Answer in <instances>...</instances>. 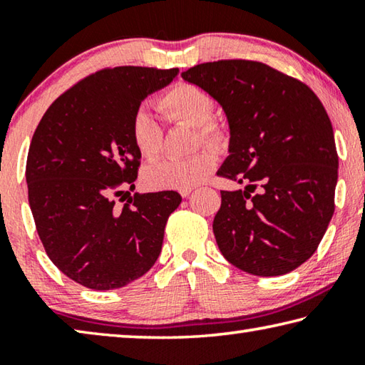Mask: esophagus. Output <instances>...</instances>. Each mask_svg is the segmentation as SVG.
<instances>
[{
  "mask_svg": "<svg viewBox=\"0 0 365 365\" xmlns=\"http://www.w3.org/2000/svg\"><path fill=\"white\" fill-rule=\"evenodd\" d=\"M191 193H193V188H187V190H180V195L183 196V197H187V196H190Z\"/></svg>",
  "mask_w": 365,
  "mask_h": 365,
  "instance_id": "esophagus-1",
  "label": "esophagus"
}]
</instances>
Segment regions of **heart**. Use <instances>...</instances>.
<instances>
[{
	"label": "heart",
	"mask_w": 365,
	"mask_h": 365,
	"mask_svg": "<svg viewBox=\"0 0 365 365\" xmlns=\"http://www.w3.org/2000/svg\"><path fill=\"white\" fill-rule=\"evenodd\" d=\"M158 108L169 123H187L195 127L193 145L222 148L227 145L228 133L212 120L215 100L201 86L180 82L158 96ZM130 137L143 159L159 156L164 145V130L160 122L150 110L138 108L130 119ZM217 165V154L201 150L187 159H163L148 165L143 182L153 190H187L195 188L212 174Z\"/></svg>",
	"instance_id": "heart-1"
}]
</instances>
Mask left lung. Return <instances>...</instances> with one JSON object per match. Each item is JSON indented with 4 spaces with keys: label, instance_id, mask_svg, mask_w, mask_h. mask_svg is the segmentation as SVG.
Masks as SVG:
<instances>
[{
    "label": "left lung",
    "instance_id": "1",
    "mask_svg": "<svg viewBox=\"0 0 365 365\" xmlns=\"http://www.w3.org/2000/svg\"><path fill=\"white\" fill-rule=\"evenodd\" d=\"M212 95L230 123L212 230L228 262L277 277L316 252L335 212L338 154L329 114L306 83L259 61L222 59L182 72Z\"/></svg>",
    "mask_w": 365,
    "mask_h": 365
}]
</instances>
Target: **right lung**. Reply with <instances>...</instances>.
Returning <instances> with one entry per match:
<instances>
[{
  "label": "right lung",
  "instance_id": "obj_1",
  "mask_svg": "<svg viewBox=\"0 0 365 365\" xmlns=\"http://www.w3.org/2000/svg\"><path fill=\"white\" fill-rule=\"evenodd\" d=\"M178 69L119 66L90 73L53 101L29 148L26 177L36 232L51 262L91 289L125 287L163 248L177 191L133 193L140 153L130 119ZM115 199L123 205H117Z\"/></svg>",
  "mask_w": 365,
  "mask_h": 365
}]
</instances>
